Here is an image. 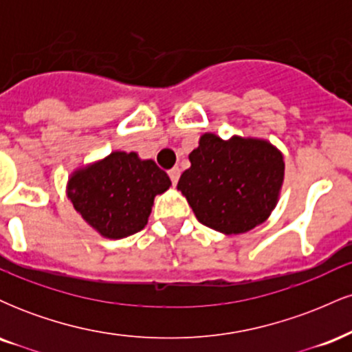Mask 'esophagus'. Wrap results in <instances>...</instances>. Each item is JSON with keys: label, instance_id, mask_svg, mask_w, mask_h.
I'll return each instance as SVG.
<instances>
[{"label": "esophagus", "instance_id": "obj_1", "mask_svg": "<svg viewBox=\"0 0 352 352\" xmlns=\"http://www.w3.org/2000/svg\"><path fill=\"white\" fill-rule=\"evenodd\" d=\"M168 177H170L172 185H173V187H175L177 182H179V177H180V168L179 167H173L172 170H168Z\"/></svg>", "mask_w": 352, "mask_h": 352}]
</instances>
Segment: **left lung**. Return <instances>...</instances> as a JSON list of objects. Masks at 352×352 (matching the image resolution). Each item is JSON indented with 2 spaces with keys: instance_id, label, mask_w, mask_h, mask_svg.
Masks as SVG:
<instances>
[{
  "instance_id": "8db88e82",
  "label": "left lung",
  "mask_w": 352,
  "mask_h": 352,
  "mask_svg": "<svg viewBox=\"0 0 352 352\" xmlns=\"http://www.w3.org/2000/svg\"><path fill=\"white\" fill-rule=\"evenodd\" d=\"M188 160L177 188L201 225L240 235L272 215L285 180V159L272 142L240 135L223 140L207 132Z\"/></svg>"
}]
</instances>
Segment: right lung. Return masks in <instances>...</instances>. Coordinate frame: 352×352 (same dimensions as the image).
<instances>
[{
  "instance_id": "obj_1",
  "label": "right lung",
  "mask_w": 352,
  "mask_h": 352,
  "mask_svg": "<svg viewBox=\"0 0 352 352\" xmlns=\"http://www.w3.org/2000/svg\"><path fill=\"white\" fill-rule=\"evenodd\" d=\"M170 185L167 173L153 160L114 151L76 168L67 179L66 193L89 227L100 236L119 240L147 225L153 199Z\"/></svg>"
}]
</instances>
